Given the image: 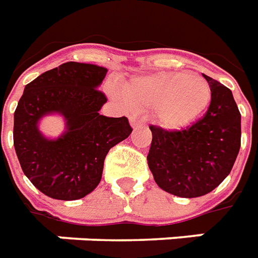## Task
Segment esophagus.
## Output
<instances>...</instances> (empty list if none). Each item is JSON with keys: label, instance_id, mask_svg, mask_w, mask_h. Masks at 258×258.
<instances>
[{"label": "esophagus", "instance_id": "esophagus-1", "mask_svg": "<svg viewBox=\"0 0 258 258\" xmlns=\"http://www.w3.org/2000/svg\"><path fill=\"white\" fill-rule=\"evenodd\" d=\"M130 124L133 125L134 128H137V127H141L143 123H142V120H139V119H137V117L131 116V117H130Z\"/></svg>", "mask_w": 258, "mask_h": 258}]
</instances>
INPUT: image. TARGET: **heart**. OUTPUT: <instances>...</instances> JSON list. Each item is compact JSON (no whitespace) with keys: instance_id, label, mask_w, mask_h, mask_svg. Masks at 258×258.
<instances>
[{"instance_id":"b5f03b06","label":"heart","mask_w":258,"mask_h":258,"mask_svg":"<svg viewBox=\"0 0 258 258\" xmlns=\"http://www.w3.org/2000/svg\"><path fill=\"white\" fill-rule=\"evenodd\" d=\"M134 109H154L157 123L168 130L188 127L211 101V86L199 73L160 72L141 76L123 86Z\"/></svg>"}]
</instances>
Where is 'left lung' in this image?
<instances>
[{
    "label": "left lung",
    "mask_w": 258,
    "mask_h": 258,
    "mask_svg": "<svg viewBox=\"0 0 258 258\" xmlns=\"http://www.w3.org/2000/svg\"><path fill=\"white\" fill-rule=\"evenodd\" d=\"M211 86V103L202 119L181 131L150 125L147 164L157 185L180 198H199L219 185L233 169L241 147V113L221 82Z\"/></svg>",
    "instance_id": "8db88e82"
}]
</instances>
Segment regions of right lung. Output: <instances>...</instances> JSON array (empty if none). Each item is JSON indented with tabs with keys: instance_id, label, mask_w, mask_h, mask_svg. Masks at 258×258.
Instances as JSON below:
<instances>
[{
	"instance_id": "add662e5",
	"label": "right lung",
	"mask_w": 258,
	"mask_h": 258,
	"mask_svg": "<svg viewBox=\"0 0 258 258\" xmlns=\"http://www.w3.org/2000/svg\"><path fill=\"white\" fill-rule=\"evenodd\" d=\"M107 69L66 62L25 86L15 111L13 145L29 181L52 199L77 200L98 185L111 147L133 131L125 116L98 113L107 97L97 89ZM59 113L67 131L48 140L37 124L44 114Z\"/></svg>"
}]
</instances>
